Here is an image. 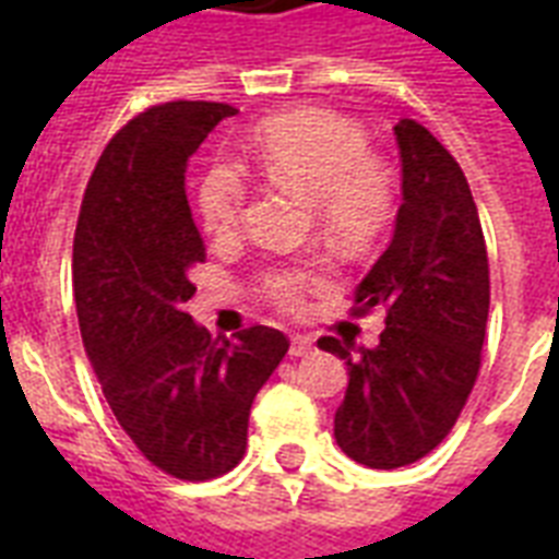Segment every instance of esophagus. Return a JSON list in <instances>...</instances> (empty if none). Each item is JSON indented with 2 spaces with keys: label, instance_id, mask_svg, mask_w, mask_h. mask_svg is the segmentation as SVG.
I'll return each instance as SVG.
<instances>
[{
  "label": "esophagus",
  "instance_id": "1",
  "mask_svg": "<svg viewBox=\"0 0 559 559\" xmlns=\"http://www.w3.org/2000/svg\"><path fill=\"white\" fill-rule=\"evenodd\" d=\"M313 350V340L310 336H293L289 340V357H307Z\"/></svg>",
  "mask_w": 559,
  "mask_h": 559
}]
</instances>
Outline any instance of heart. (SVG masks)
I'll return each mask as SVG.
<instances>
[{"label": "heart", "instance_id": "b5f03b06", "mask_svg": "<svg viewBox=\"0 0 559 559\" xmlns=\"http://www.w3.org/2000/svg\"><path fill=\"white\" fill-rule=\"evenodd\" d=\"M249 159L266 182L310 200L316 223L348 249L371 243L394 211V170L368 151L366 130L324 109H296L263 121L249 135ZM246 179L231 165H214L202 177L197 209L205 231L235 235L246 211ZM313 270L284 266L263 275V293L284 310H296Z\"/></svg>", "mask_w": 559, "mask_h": 559}]
</instances>
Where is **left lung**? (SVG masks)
<instances>
[{
    "label": "left lung",
    "mask_w": 559,
    "mask_h": 559,
    "mask_svg": "<svg viewBox=\"0 0 559 559\" xmlns=\"http://www.w3.org/2000/svg\"><path fill=\"white\" fill-rule=\"evenodd\" d=\"M403 205L389 249L354 293V313L385 310L373 348L322 336L348 366L333 417L342 452L371 469L415 464L450 435L476 385L490 310L487 246L467 177L426 127H394Z\"/></svg>",
    "instance_id": "left-lung-1"
}]
</instances>
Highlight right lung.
Listing matches in <instances>:
<instances>
[{
    "instance_id": "obj_1",
    "label": "right lung",
    "mask_w": 559,
    "mask_h": 559,
    "mask_svg": "<svg viewBox=\"0 0 559 559\" xmlns=\"http://www.w3.org/2000/svg\"><path fill=\"white\" fill-rule=\"evenodd\" d=\"M235 112L170 100L135 116L100 153L74 231L78 322L104 397L144 459L186 481L237 467L254 394L289 348L263 324L211 340L186 313L205 261L188 159Z\"/></svg>"
}]
</instances>
